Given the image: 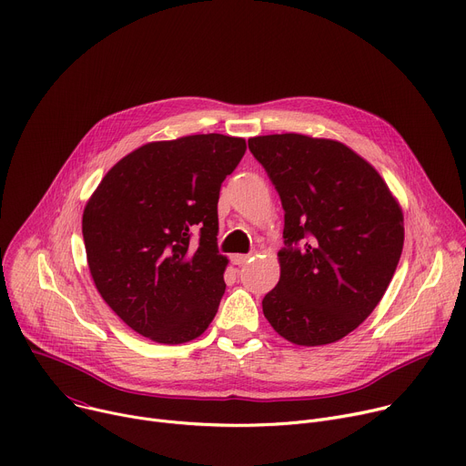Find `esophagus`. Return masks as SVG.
Segmentation results:
<instances>
[{"label": "esophagus", "instance_id": "1", "mask_svg": "<svg viewBox=\"0 0 466 466\" xmlns=\"http://www.w3.org/2000/svg\"><path fill=\"white\" fill-rule=\"evenodd\" d=\"M248 258H250V255H232L230 257L232 264H236V266H243L245 262H248Z\"/></svg>", "mask_w": 466, "mask_h": 466}]
</instances>
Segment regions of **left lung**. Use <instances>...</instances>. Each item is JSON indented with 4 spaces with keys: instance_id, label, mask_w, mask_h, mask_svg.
<instances>
[{
    "instance_id": "left-lung-1",
    "label": "left lung",
    "mask_w": 466,
    "mask_h": 466,
    "mask_svg": "<svg viewBox=\"0 0 466 466\" xmlns=\"http://www.w3.org/2000/svg\"><path fill=\"white\" fill-rule=\"evenodd\" d=\"M284 208L279 284L262 301L271 327L298 346L355 330L383 299L403 248V211L375 168L334 139H248Z\"/></svg>"
}]
</instances>
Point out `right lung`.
<instances>
[{
	"instance_id": "right-lung-1",
	"label": "right lung",
	"mask_w": 466,
	"mask_h": 466,
	"mask_svg": "<svg viewBox=\"0 0 466 466\" xmlns=\"http://www.w3.org/2000/svg\"><path fill=\"white\" fill-rule=\"evenodd\" d=\"M245 150V139L221 134L147 143L109 168L83 209L98 293L152 342L195 340L218 314L228 264L218 200Z\"/></svg>"
}]
</instances>
